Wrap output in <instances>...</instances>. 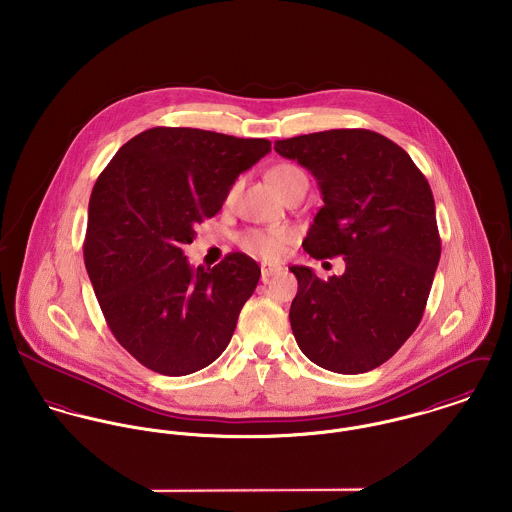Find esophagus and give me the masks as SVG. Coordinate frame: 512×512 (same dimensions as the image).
<instances>
[{"mask_svg":"<svg viewBox=\"0 0 512 512\" xmlns=\"http://www.w3.org/2000/svg\"><path fill=\"white\" fill-rule=\"evenodd\" d=\"M260 270H262V280L266 282L268 278L280 274V272H282V266H274V264H266V262H264V264L260 266Z\"/></svg>","mask_w":512,"mask_h":512,"instance_id":"obj_1","label":"esophagus"}]
</instances>
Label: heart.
<instances>
[{"instance_id": "obj_1", "label": "heart", "mask_w": 512, "mask_h": 512, "mask_svg": "<svg viewBox=\"0 0 512 512\" xmlns=\"http://www.w3.org/2000/svg\"><path fill=\"white\" fill-rule=\"evenodd\" d=\"M301 177H305L303 171L290 163H280L268 171V179L280 195L288 193L295 185V181ZM234 193H236V187H230L226 201H232ZM290 242H292V234L284 228H270V230L252 228L240 236V246L248 254L264 258V260H278L286 252Z\"/></svg>"}]
</instances>
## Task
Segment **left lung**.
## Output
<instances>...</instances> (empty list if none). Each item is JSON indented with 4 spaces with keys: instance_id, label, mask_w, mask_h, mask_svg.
I'll return each mask as SVG.
<instances>
[{
    "instance_id": "obj_1",
    "label": "left lung",
    "mask_w": 512,
    "mask_h": 512,
    "mask_svg": "<svg viewBox=\"0 0 512 512\" xmlns=\"http://www.w3.org/2000/svg\"><path fill=\"white\" fill-rule=\"evenodd\" d=\"M274 149L317 179L323 207L303 240L315 258H345L327 282L292 266L290 309L303 355L339 374L386 363L422 321L441 254L428 179L392 140L370 130H327Z\"/></svg>"
}]
</instances>
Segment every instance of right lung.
Wrapping results in <instances>:
<instances>
[{"instance_id": "right-lung-1", "label": "right lung", "mask_w": 512, "mask_h": 512, "mask_svg": "<svg viewBox=\"0 0 512 512\" xmlns=\"http://www.w3.org/2000/svg\"><path fill=\"white\" fill-rule=\"evenodd\" d=\"M270 149L262 138L159 126L120 147L96 179L86 272L112 335L149 370L185 376L230 343L260 268L230 252L215 268L195 270L183 246Z\"/></svg>"}]
</instances>
